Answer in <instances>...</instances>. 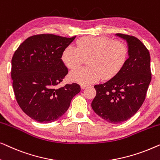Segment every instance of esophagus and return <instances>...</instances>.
<instances>
[{
    "label": "esophagus",
    "mask_w": 160,
    "mask_h": 160,
    "mask_svg": "<svg viewBox=\"0 0 160 160\" xmlns=\"http://www.w3.org/2000/svg\"><path fill=\"white\" fill-rule=\"evenodd\" d=\"M86 87H87L86 85H81V88H82V89H84Z\"/></svg>",
    "instance_id": "1"
}]
</instances>
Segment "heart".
<instances>
[{"instance_id": "heart-1", "label": "heart", "mask_w": 160, "mask_h": 160, "mask_svg": "<svg viewBox=\"0 0 160 160\" xmlns=\"http://www.w3.org/2000/svg\"><path fill=\"white\" fill-rule=\"evenodd\" d=\"M129 48L124 41L108 37H84L77 41V48L68 46L64 49L62 60L71 70L77 68L87 60L88 67L71 72L70 80L89 85L101 77L108 80L114 77L125 64Z\"/></svg>"}]
</instances>
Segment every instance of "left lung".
<instances>
[{"label": "left lung", "mask_w": 160, "mask_h": 160, "mask_svg": "<svg viewBox=\"0 0 160 160\" xmlns=\"http://www.w3.org/2000/svg\"><path fill=\"white\" fill-rule=\"evenodd\" d=\"M117 36L128 42L129 58L114 77L95 85L96 96L92 102L94 111L112 124L121 123L136 113L145 100L152 80L150 54L145 45L135 36Z\"/></svg>", "instance_id": "1"}]
</instances>
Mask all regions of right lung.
Returning a JSON list of instances; mask_svg holds the SVG:
<instances>
[{
    "mask_svg": "<svg viewBox=\"0 0 160 160\" xmlns=\"http://www.w3.org/2000/svg\"><path fill=\"white\" fill-rule=\"evenodd\" d=\"M75 38L35 35L23 41L13 55L11 76L15 98L22 110L37 122L58 119L81 91L76 83L58 87L68 73L61 59L62 52Z\"/></svg>",
    "mask_w": 160,
    "mask_h": 160,
    "instance_id": "add662e5",
    "label": "right lung"
}]
</instances>
